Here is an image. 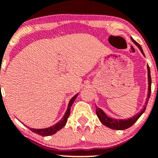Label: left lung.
<instances>
[{"instance_id": "obj_1", "label": "left lung", "mask_w": 158, "mask_h": 158, "mask_svg": "<svg viewBox=\"0 0 158 158\" xmlns=\"http://www.w3.org/2000/svg\"><path fill=\"white\" fill-rule=\"evenodd\" d=\"M131 40L132 41H133V42L135 43L137 47H138L139 50H140V51L142 52V53L144 55V52H143V49L141 48L140 45H139L137 41H135V40L132 39V38H131ZM147 68H148V92L147 99H148L150 98V95H151L152 79H151V73H150V68L148 65L147 66ZM147 102L148 101L146 102V105H147ZM145 110H146V107H144L143 110H141V111L137 114V115L134 116L132 118H129L128 119H117L110 118V117H108V116L105 114V112H103V110L101 109V108H98L97 106H96V113H97L98 118L99 119L100 122L102 123L103 125H105L106 126L114 130L127 129V128H128L129 127L133 126V125L136 123V121H137V119L139 118V117L142 115Z\"/></svg>"}]
</instances>
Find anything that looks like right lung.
Listing matches in <instances>:
<instances>
[{"label": "right lung", "instance_id": "obj_1", "mask_svg": "<svg viewBox=\"0 0 158 158\" xmlns=\"http://www.w3.org/2000/svg\"><path fill=\"white\" fill-rule=\"evenodd\" d=\"M77 96H78V94H76L73 98H71V99H70V102H69L68 109H67V111L65 112L64 117L61 118L60 121L58 122V123H56V124L54 125V126L50 127V128H42V129H35V128H30V130H31L32 132L37 134V135L45 137V136H50V135H53V134L56 133L58 131H59V130L61 129V128L65 126L67 121H68V119L69 116H70V107L72 106V105H73L74 100H75Z\"/></svg>", "mask_w": 158, "mask_h": 158}]
</instances>
